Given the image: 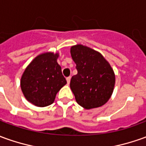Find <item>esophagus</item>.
<instances>
[{
	"label": "esophagus",
	"instance_id": "34e87169",
	"mask_svg": "<svg viewBox=\"0 0 146 146\" xmlns=\"http://www.w3.org/2000/svg\"><path fill=\"white\" fill-rule=\"evenodd\" d=\"M70 81H71V76H69V77H67V82L68 84L70 83Z\"/></svg>",
	"mask_w": 146,
	"mask_h": 146
}]
</instances>
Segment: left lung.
<instances>
[{"label":"left lung","instance_id":"left-lung-1","mask_svg":"<svg viewBox=\"0 0 146 146\" xmlns=\"http://www.w3.org/2000/svg\"><path fill=\"white\" fill-rule=\"evenodd\" d=\"M71 56L78 71L70 83L77 103L86 110L106 104L115 84V75L109 62L100 52L82 44L71 47Z\"/></svg>","mask_w":146,"mask_h":146}]
</instances>
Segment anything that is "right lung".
<instances>
[{
    "label": "right lung",
    "mask_w": 146,
    "mask_h": 146,
    "mask_svg": "<svg viewBox=\"0 0 146 146\" xmlns=\"http://www.w3.org/2000/svg\"><path fill=\"white\" fill-rule=\"evenodd\" d=\"M59 53L44 52L37 56L25 68L21 79V90L33 105L44 107L52 104L56 94L67 80L57 63Z\"/></svg>",
    "instance_id": "right-lung-1"
}]
</instances>
